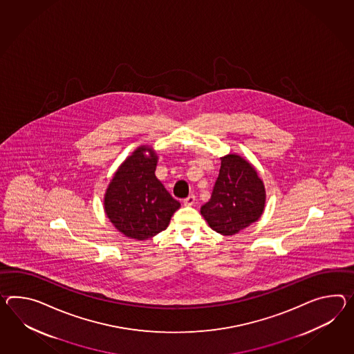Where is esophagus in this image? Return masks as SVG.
<instances>
[{
  "label": "esophagus",
  "instance_id": "obj_1",
  "mask_svg": "<svg viewBox=\"0 0 354 354\" xmlns=\"http://www.w3.org/2000/svg\"><path fill=\"white\" fill-rule=\"evenodd\" d=\"M194 202H196V197L193 194H190L189 197H187V198L183 201L184 206H192Z\"/></svg>",
  "mask_w": 354,
  "mask_h": 354
}]
</instances>
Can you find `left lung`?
Wrapping results in <instances>:
<instances>
[{"mask_svg": "<svg viewBox=\"0 0 354 354\" xmlns=\"http://www.w3.org/2000/svg\"><path fill=\"white\" fill-rule=\"evenodd\" d=\"M266 189L254 166L236 153L221 157V167L211 199L201 207L209 227L234 235L256 223L263 214Z\"/></svg>", "mask_w": 354, "mask_h": 354, "instance_id": "obj_1", "label": "left lung"}]
</instances>
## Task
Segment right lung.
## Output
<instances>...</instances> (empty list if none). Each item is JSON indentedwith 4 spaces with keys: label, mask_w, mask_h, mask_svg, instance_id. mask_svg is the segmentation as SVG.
Masks as SVG:
<instances>
[{
    "label": "right lung",
    "mask_w": 354,
    "mask_h": 354,
    "mask_svg": "<svg viewBox=\"0 0 354 354\" xmlns=\"http://www.w3.org/2000/svg\"><path fill=\"white\" fill-rule=\"evenodd\" d=\"M158 156L139 146L118 167L104 192L106 216L125 236L147 241L165 230L180 202L156 178Z\"/></svg>",
    "instance_id": "add662e5"
}]
</instances>
